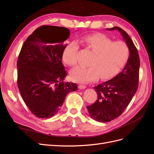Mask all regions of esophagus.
<instances>
[{"label": "esophagus", "mask_w": 154, "mask_h": 154, "mask_svg": "<svg viewBox=\"0 0 154 154\" xmlns=\"http://www.w3.org/2000/svg\"><path fill=\"white\" fill-rule=\"evenodd\" d=\"M86 86L84 85H79L78 86V88H80V89H84V88H85Z\"/></svg>", "instance_id": "1"}]
</instances>
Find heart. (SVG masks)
I'll return each instance as SVG.
<instances>
[{
    "label": "heart",
    "mask_w": 154,
    "mask_h": 154,
    "mask_svg": "<svg viewBox=\"0 0 154 154\" xmlns=\"http://www.w3.org/2000/svg\"><path fill=\"white\" fill-rule=\"evenodd\" d=\"M79 42L94 53L88 66H78L71 71V78L78 83H88L100 78L109 80L117 74L127 63L130 51L127 44L114 41L101 33L83 36ZM79 47L75 41L70 42L65 48L62 58L70 67L77 64Z\"/></svg>",
    "instance_id": "b5f03b06"
}]
</instances>
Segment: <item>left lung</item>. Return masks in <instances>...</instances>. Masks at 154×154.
I'll use <instances>...</instances> for the list:
<instances>
[{"label": "left lung", "instance_id": "left-lung-1", "mask_svg": "<svg viewBox=\"0 0 154 154\" xmlns=\"http://www.w3.org/2000/svg\"><path fill=\"white\" fill-rule=\"evenodd\" d=\"M107 30H118L130 51V56L123 71L111 80L94 87L97 99L87 106L91 117L106 123L117 118L125 111L138 88L140 60L137 48L129 35L119 27Z\"/></svg>", "mask_w": 154, "mask_h": 154}]
</instances>
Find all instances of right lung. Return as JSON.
<instances>
[{"label":"right lung","instance_id":"right-lung-1","mask_svg":"<svg viewBox=\"0 0 154 154\" xmlns=\"http://www.w3.org/2000/svg\"><path fill=\"white\" fill-rule=\"evenodd\" d=\"M69 35L66 27L40 26L27 37L18 55V89L27 106L38 118L53 117L69 93L78 89L76 83L63 82L67 72L62 54Z\"/></svg>","mask_w":154,"mask_h":154}]
</instances>
